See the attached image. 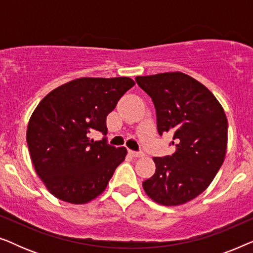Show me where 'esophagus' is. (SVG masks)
Returning <instances> with one entry per match:
<instances>
[{
    "label": "esophagus",
    "mask_w": 253,
    "mask_h": 253,
    "mask_svg": "<svg viewBox=\"0 0 253 253\" xmlns=\"http://www.w3.org/2000/svg\"><path fill=\"white\" fill-rule=\"evenodd\" d=\"M129 153H130L131 157H133V158H143V157H144V153H143V152L129 151Z\"/></svg>",
    "instance_id": "esophagus-1"
}]
</instances>
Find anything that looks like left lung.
<instances>
[{"mask_svg":"<svg viewBox=\"0 0 253 253\" xmlns=\"http://www.w3.org/2000/svg\"><path fill=\"white\" fill-rule=\"evenodd\" d=\"M137 84L151 96L159 133H172L175 152L153 158L154 175L144 191L164 206H178L205 191L222 166L228 121L221 103L202 83L183 72L138 76Z\"/></svg>","mask_w":253,"mask_h":253,"instance_id":"8db88e82","label":"left lung"}]
</instances>
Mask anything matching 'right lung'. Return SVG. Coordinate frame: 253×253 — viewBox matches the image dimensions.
<instances>
[{"mask_svg": "<svg viewBox=\"0 0 253 253\" xmlns=\"http://www.w3.org/2000/svg\"><path fill=\"white\" fill-rule=\"evenodd\" d=\"M136 84L129 77H82L48 93L30 117L26 141L34 170L54 197L82 205L105 191L127 153L89 133H107L106 117Z\"/></svg>", "mask_w": 253, "mask_h": 253, "instance_id": "add662e5", "label": "right lung"}]
</instances>
